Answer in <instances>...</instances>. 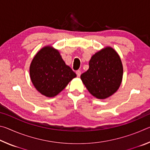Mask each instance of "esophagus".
Masks as SVG:
<instances>
[{"label": "esophagus", "mask_w": 150, "mask_h": 150, "mask_svg": "<svg viewBox=\"0 0 150 150\" xmlns=\"http://www.w3.org/2000/svg\"><path fill=\"white\" fill-rule=\"evenodd\" d=\"M76 74H77V77H80V76H81V71H80V70H77V71H76Z\"/></svg>", "instance_id": "obj_1"}]
</instances>
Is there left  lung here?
Listing matches in <instances>:
<instances>
[{
    "mask_svg": "<svg viewBox=\"0 0 150 150\" xmlns=\"http://www.w3.org/2000/svg\"><path fill=\"white\" fill-rule=\"evenodd\" d=\"M88 65V69L81 75L88 92L98 99H105L116 93L123 76L122 64L117 52L106 47L93 55Z\"/></svg>",
    "mask_w": 150,
    "mask_h": 150,
    "instance_id": "obj_1",
    "label": "left lung"
}]
</instances>
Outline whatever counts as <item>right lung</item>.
<instances>
[{
    "mask_svg": "<svg viewBox=\"0 0 150 150\" xmlns=\"http://www.w3.org/2000/svg\"><path fill=\"white\" fill-rule=\"evenodd\" d=\"M30 75L35 88L47 97L58 95L77 76L65 64L58 50L52 46L43 47L35 55Z\"/></svg>",
    "mask_w": 150,
    "mask_h": 150,
    "instance_id": "1",
    "label": "right lung"
}]
</instances>
